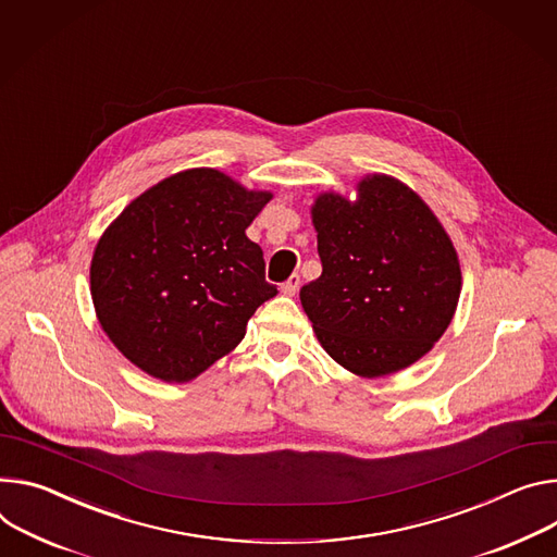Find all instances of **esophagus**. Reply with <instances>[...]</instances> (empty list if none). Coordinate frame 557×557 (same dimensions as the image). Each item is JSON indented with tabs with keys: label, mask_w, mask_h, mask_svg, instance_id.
<instances>
[{
	"label": "esophagus",
	"mask_w": 557,
	"mask_h": 557,
	"mask_svg": "<svg viewBox=\"0 0 557 557\" xmlns=\"http://www.w3.org/2000/svg\"><path fill=\"white\" fill-rule=\"evenodd\" d=\"M299 282H301V280H299V275H297V273H293V275L282 284V293H284V295H288V297H293V295L299 290Z\"/></svg>",
	"instance_id": "obj_1"
}]
</instances>
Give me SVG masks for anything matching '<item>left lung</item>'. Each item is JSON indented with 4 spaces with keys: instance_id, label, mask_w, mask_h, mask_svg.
<instances>
[{
    "instance_id": "obj_1",
    "label": "left lung",
    "mask_w": 557,
    "mask_h": 557,
    "mask_svg": "<svg viewBox=\"0 0 557 557\" xmlns=\"http://www.w3.org/2000/svg\"><path fill=\"white\" fill-rule=\"evenodd\" d=\"M322 275L299 299L329 356L360 377L411 367L448 329L462 290L455 246L404 182L373 173L356 201L320 193L311 207Z\"/></svg>"
}]
</instances>
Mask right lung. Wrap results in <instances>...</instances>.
Masks as SVG:
<instances>
[{
    "label": "right lung",
    "instance_id": "obj_1",
    "mask_svg": "<svg viewBox=\"0 0 557 557\" xmlns=\"http://www.w3.org/2000/svg\"><path fill=\"white\" fill-rule=\"evenodd\" d=\"M273 193L215 169H188L144 190L99 237L90 297L109 339L162 382H190L244 339L277 286L246 228Z\"/></svg>",
    "mask_w": 557,
    "mask_h": 557
}]
</instances>
